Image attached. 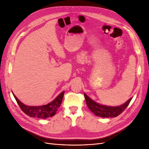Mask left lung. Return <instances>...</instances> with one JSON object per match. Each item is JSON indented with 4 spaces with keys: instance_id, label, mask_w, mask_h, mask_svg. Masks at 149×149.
I'll return each mask as SVG.
<instances>
[{
    "instance_id": "obj_1",
    "label": "left lung",
    "mask_w": 149,
    "mask_h": 149,
    "mask_svg": "<svg viewBox=\"0 0 149 149\" xmlns=\"http://www.w3.org/2000/svg\"><path fill=\"white\" fill-rule=\"evenodd\" d=\"M84 96L89 109L96 116L101 118H115L119 116L127 107L132 99V97L130 98L127 102L119 106H109L97 103L92 100L86 93H84Z\"/></svg>"
}]
</instances>
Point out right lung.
Instances as JSON below:
<instances>
[{
  "mask_svg": "<svg viewBox=\"0 0 149 149\" xmlns=\"http://www.w3.org/2000/svg\"><path fill=\"white\" fill-rule=\"evenodd\" d=\"M64 93L65 91L61 92L55 100L47 104L39 106H31L25 105L24 103H22L18 100V98L12 92L13 95L17 101L18 104L24 113L30 117H31V118H38L40 119L50 118L56 114L58 108L60 107L61 104Z\"/></svg>",
  "mask_w": 149,
  "mask_h": 149,
  "instance_id": "obj_1",
  "label": "right lung"
}]
</instances>
